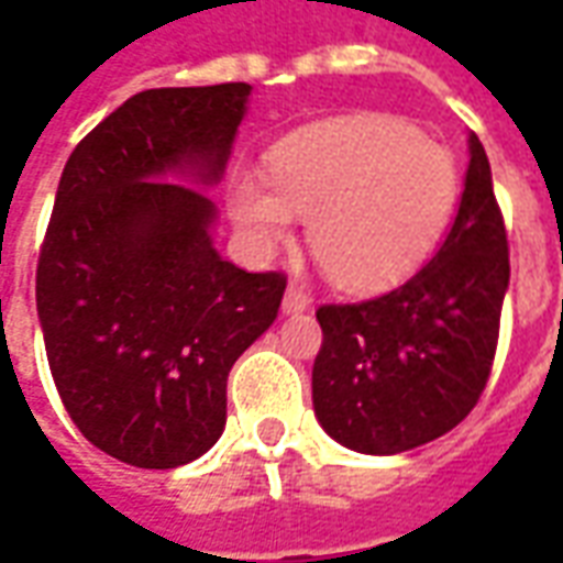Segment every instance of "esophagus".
<instances>
[{
    "instance_id": "1",
    "label": "esophagus",
    "mask_w": 563,
    "mask_h": 563,
    "mask_svg": "<svg viewBox=\"0 0 563 563\" xmlns=\"http://www.w3.org/2000/svg\"><path fill=\"white\" fill-rule=\"evenodd\" d=\"M307 305H310V295H307L301 286L289 283V289L283 295V310H286V313H298V310H305Z\"/></svg>"
}]
</instances>
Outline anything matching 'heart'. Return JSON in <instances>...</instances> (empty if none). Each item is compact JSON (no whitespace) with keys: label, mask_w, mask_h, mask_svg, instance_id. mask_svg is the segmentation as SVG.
<instances>
[{"label":"heart","mask_w":563,"mask_h":563,"mask_svg":"<svg viewBox=\"0 0 563 563\" xmlns=\"http://www.w3.org/2000/svg\"><path fill=\"white\" fill-rule=\"evenodd\" d=\"M459 201V168L446 147L383 114L331 120L283 141L268 184L238 177L232 217L268 253L307 220V244L331 280L379 289L404 280L434 250Z\"/></svg>","instance_id":"obj_1"}]
</instances>
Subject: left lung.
Masks as SVG:
<instances>
[{"mask_svg":"<svg viewBox=\"0 0 563 563\" xmlns=\"http://www.w3.org/2000/svg\"><path fill=\"white\" fill-rule=\"evenodd\" d=\"M509 283L504 213L483 144L459 213L410 280L355 305H322L313 410L338 443L395 455L431 443L471 413L495 365Z\"/></svg>","mask_w":563,"mask_h":563,"instance_id":"left-lung-1","label":"left lung"}]
</instances>
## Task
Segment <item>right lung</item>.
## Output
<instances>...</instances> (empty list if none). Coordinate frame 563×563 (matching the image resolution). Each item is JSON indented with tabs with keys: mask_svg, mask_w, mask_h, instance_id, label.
Wrapping results in <instances>:
<instances>
[{
	"mask_svg": "<svg viewBox=\"0 0 563 563\" xmlns=\"http://www.w3.org/2000/svg\"><path fill=\"white\" fill-rule=\"evenodd\" d=\"M250 84L132 96L71 150L47 222L35 305L66 413L92 446L168 471L225 424V379L280 310L283 271L210 244L217 184Z\"/></svg>",
	"mask_w": 563,
	"mask_h": 563,
	"instance_id": "1",
	"label": "right lung"
}]
</instances>
